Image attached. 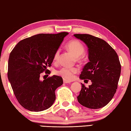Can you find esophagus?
<instances>
[{
  "instance_id": "obj_1",
  "label": "esophagus",
  "mask_w": 131,
  "mask_h": 131,
  "mask_svg": "<svg viewBox=\"0 0 131 131\" xmlns=\"http://www.w3.org/2000/svg\"><path fill=\"white\" fill-rule=\"evenodd\" d=\"M71 81H69L66 80H63V83L64 84H70L71 83Z\"/></svg>"
}]
</instances>
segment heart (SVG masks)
<instances>
[{
  "instance_id": "1",
  "label": "heart",
  "mask_w": 131,
  "mask_h": 131,
  "mask_svg": "<svg viewBox=\"0 0 131 131\" xmlns=\"http://www.w3.org/2000/svg\"><path fill=\"white\" fill-rule=\"evenodd\" d=\"M66 47L77 57V60H80V56L83 54L85 50L84 46L78 40H72L66 44ZM59 50H58L54 54L53 60L57 61L59 56ZM78 70L77 68H66L63 67L56 72V73L65 80H71L74 78L75 73L78 72Z\"/></svg>"
}]
</instances>
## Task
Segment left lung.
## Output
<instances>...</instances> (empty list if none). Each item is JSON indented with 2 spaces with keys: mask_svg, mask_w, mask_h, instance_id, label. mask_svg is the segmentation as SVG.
Listing matches in <instances>:
<instances>
[{
  "mask_svg": "<svg viewBox=\"0 0 131 131\" xmlns=\"http://www.w3.org/2000/svg\"><path fill=\"white\" fill-rule=\"evenodd\" d=\"M88 47V59L80 78L91 80L86 87L82 84L78 102L93 109L102 108L110 102L116 91L120 78L121 65L115 50L104 40L90 34H74Z\"/></svg>",
  "mask_w": 131,
  "mask_h": 131,
  "instance_id": "left-lung-1",
  "label": "left lung"
}]
</instances>
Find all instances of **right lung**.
<instances>
[{"instance_id": "add662e5", "label": "right lung", "mask_w": 131, "mask_h": 131, "mask_svg": "<svg viewBox=\"0 0 131 131\" xmlns=\"http://www.w3.org/2000/svg\"><path fill=\"white\" fill-rule=\"evenodd\" d=\"M68 32L39 34L20 41L14 48L8 60V77L18 102L32 112H41L52 106L55 90L63 79L53 75L40 80V74L51 66L56 51Z\"/></svg>"}]
</instances>
